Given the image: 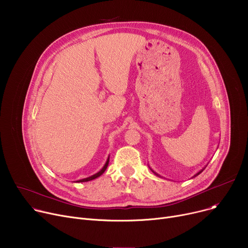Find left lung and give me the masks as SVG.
<instances>
[{
    "label": "left lung",
    "instance_id": "8db88e82",
    "mask_svg": "<svg viewBox=\"0 0 248 248\" xmlns=\"http://www.w3.org/2000/svg\"><path fill=\"white\" fill-rule=\"evenodd\" d=\"M204 169H205V167H204V168H203V169H202V170H200V171H199V172H198V173H197V174H196V175H194V176H197V175H199V174H200V173H201V172H202V171H203V170H204ZM151 170H152V169H151ZM152 171H153V170H152ZM153 172H154V171H153ZM154 173H155V174H156V175H158V174H157V173H156V172H154ZM158 176H159V175H158Z\"/></svg>",
    "mask_w": 248,
    "mask_h": 248
}]
</instances>
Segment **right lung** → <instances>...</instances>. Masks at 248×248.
I'll list each match as a JSON object with an SVG mask.
<instances>
[{"mask_svg": "<svg viewBox=\"0 0 248 248\" xmlns=\"http://www.w3.org/2000/svg\"><path fill=\"white\" fill-rule=\"evenodd\" d=\"M108 164H109V157H108V159H107V161H106L105 165L103 166V168H102L99 172H97L96 174H94V175H92V176H90V177H87V178H84V179H81V180H77V182H87V181H91V180H93V179H96L97 177L101 176L102 174H103V173L105 172V170H106L107 167H108Z\"/></svg>", "mask_w": 248, "mask_h": 248, "instance_id": "obj_1", "label": "right lung"}]
</instances>
